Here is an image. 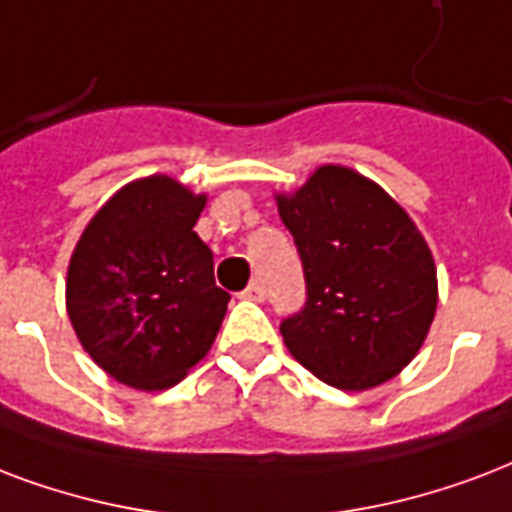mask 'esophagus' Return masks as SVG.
Returning a JSON list of instances; mask_svg holds the SVG:
<instances>
[{"label": "esophagus", "instance_id": "34e87169", "mask_svg": "<svg viewBox=\"0 0 512 512\" xmlns=\"http://www.w3.org/2000/svg\"><path fill=\"white\" fill-rule=\"evenodd\" d=\"M241 298H244V300H255V303H263L265 292H263V287H260V284L252 282V284H249V287H247V290L241 292Z\"/></svg>", "mask_w": 512, "mask_h": 512}]
</instances>
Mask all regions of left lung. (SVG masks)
<instances>
[{"label":"left lung","mask_w":512,"mask_h":512,"mask_svg":"<svg viewBox=\"0 0 512 512\" xmlns=\"http://www.w3.org/2000/svg\"><path fill=\"white\" fill-rule=\"evenodd\" d=\"M276 206L306 273V308L282 322L292 357L346 392L395 378L438 308V271L416 222L384 187L338 163L276 193Z\"/></svg>","instance_id":"1"}]
</instances>
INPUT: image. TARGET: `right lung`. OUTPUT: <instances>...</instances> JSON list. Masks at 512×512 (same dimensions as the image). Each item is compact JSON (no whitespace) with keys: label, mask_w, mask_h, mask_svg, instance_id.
<instances>
[{"label":"right lung","mask_w":512,"mask_h":512,"mask_svg":"<svg viewBox=\"0 0 512 512\" xmlns=\"http://www.w3.org/2000/svg\"><path fill=\"white\" fill-rule=\"evenodd\" d=\"M206 206L152 174L117 190L85 225L66 271V314L107 376L142 392L179 384L212 349L230 295L195 233Z\"/></svg>","instance_id":"1"}]
</instances>
